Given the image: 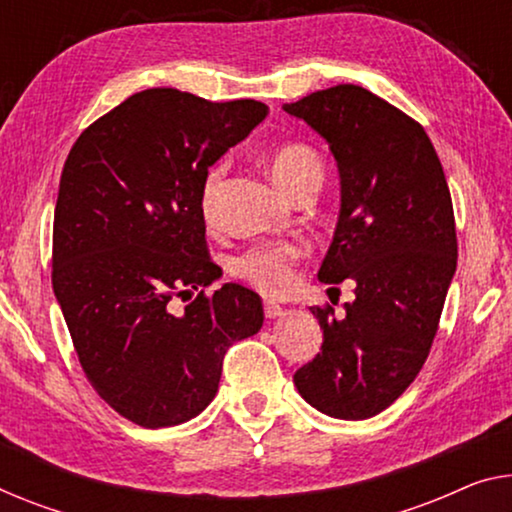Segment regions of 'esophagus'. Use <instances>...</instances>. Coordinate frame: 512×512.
<instances>
[{
    "mask_svg": "<svg viewBox=\"0 0 512 512\" xmlns=\"http://www.w3.org/2000/svg\"><path fill=\"white\" fill-rule=\"evenodd\" d=\"M264 315L269 319H278V317L285 315V308H282V305H278V303H273V301H264Z\"/></svg>",
    "mask_w": 512,
    "mask_h": 512,
    "instance_id": "obj_1",
    "label": "esophagus"
}]
</instances>
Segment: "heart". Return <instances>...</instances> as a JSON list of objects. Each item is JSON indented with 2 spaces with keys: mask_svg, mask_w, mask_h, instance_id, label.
Returning a JSON list of instances; mask_svg holds the SVG:
<instances>
[{
  "mask_svg": "<svg viewBox=\"0 0 512 512\" xmlns=\"http://www.w3.org/2000/svg\"><path fill=\"white\" fill-rule=\"evenodd\" d=\"M269 170L282 190L294 195L308 183L322 181V163L315 151L299 142L280 144L269 154ZM220 179H223V170L213 167L202 183L200 193V211L202 218L211 223L216 216V202H218V188ZM303 257V248L294 241H273L264 243V246H255L246 250L232 262L234 276L246 280L259 289L262 294L276 296L287 292L294 282V269Z\"/></svg>",
  "mask_w": 512,
  "mask_h": 512,
  "instance_id": "obj_1",
  "label": "heart"
}]
</instances>
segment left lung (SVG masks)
Instances as JSON below:
<instances>
[{
	"label": "left lung",
	"mask_w": 512,
	"mask_h": 512,
	"mask_svg": "<svg viewBox=\"0 0 512 512\" xmlns=\"http://www.w3.org/2000/svg\"><path fill=\"white\" fill-rule=\"evenodd\" d=\"M282 110L329 142L340 172V218L317 278L356 282L347 315L310 308L322 352L296 370L312 407L363 421L421 372L457 266L451 190L423 126L356 85L315 91Z\"/></svg>",
	"instance_id": "1"
}]
</instances>
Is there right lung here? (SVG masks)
<instances>
[{"mask_svg": "<svg viewBox=\"0 0 512 512\" xmlns=\"http://www.w3.org/2000/svg\"><path fill=\"white\" fill-rule=\"evenodd\" d=\"M269 108L147 89L96 119L64 163L52 230V289L89 384L142 427L195 418L223 358L264 322L253 289L225 282L207 250L202 183ZM200 288L181 316L174 295Z\"/></svg>", "mask_w": 512, "mask_h": 512, "instance_id": "obj_1", "label": "right lung"}]
</instances>
